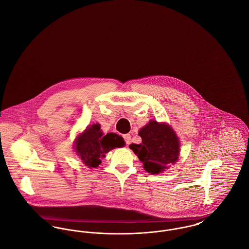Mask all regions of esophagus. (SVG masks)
Wrapping results in <instances>:
<instances>
[{
    "label": "esophagus",
    "instance_id": "esophagus-1",
    "mask_svg": "<svg viewBox=\"0 0 249 249\" xmlns=\"http://www.w3.org/2000/svg\"><path fill=\"white\" fill-rule=\"evenodd\" d=\"M123 138H124V140H125V142H126V144L127 145H129L130 143V134H124L123 135Z\"/></svg>",
    "mask_w": 249,
    "mask_h": 249
}]
</instances>
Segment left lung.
Segmentation results:
<instances>
[{
    "instance_id": "8db88e82",
    "label": "left lung",
    "mask_w": 249,
    "mask_h": 249,
    "mask_svg": "<svg viewBox=\"0 0 249 249\" xmlns=\"http://www.w3.org/2000/svg\"><path fill=\"white\" fill-rule=\"evenodd\" d=\"M139 135L142 143H131L130 148L147 173L160 174L178 161L180 143L177 133L168 124L150 120L140 130Z\"/></svg>"
}]
</instances>
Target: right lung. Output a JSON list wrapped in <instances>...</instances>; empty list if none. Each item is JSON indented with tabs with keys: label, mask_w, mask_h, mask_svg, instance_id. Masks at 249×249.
<instances>
[{
	"label": "right lung",
	"mask_w": 249,
	"mask_h": 249,
	"mask_svg": "<svg viewBox=\"0 0 249 249\" xmlns=\"http://www.w3.org/2000/svg\"><path fill=\"white\" fill-rule=\"evenodd\" d=\"M125 142L121 136L114 132L104 134L100 124H93L77 136L74 149L82 162L89 168H96L102 162L101 159L116 147L124 146Z\"/></svg>",
	"instance_id": "1"
}]
</instances>
